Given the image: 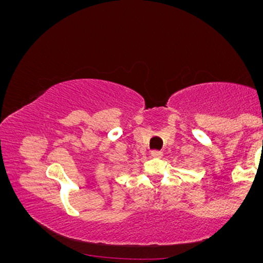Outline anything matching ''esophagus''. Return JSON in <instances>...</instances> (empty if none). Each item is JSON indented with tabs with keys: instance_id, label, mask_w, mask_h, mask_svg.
Here are the masks:
<instances>
[{
	"instance_id": "esophagus-1",
	"label": "esophagus",
	"mask_w": 263,
	"mask_h": 263,
	"mask_svg": "<svg viewBox=\"0 0 263 263\" xmlns=\"http://www.w3.org/2000/svg\"><path fill=\"white\" fill-rule=\"evenodd\" d=\"M162 151H160V150H153L151 151V156L153 157H162Z\"/></svg>"
}]
</instances>
